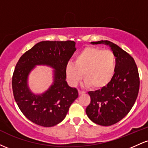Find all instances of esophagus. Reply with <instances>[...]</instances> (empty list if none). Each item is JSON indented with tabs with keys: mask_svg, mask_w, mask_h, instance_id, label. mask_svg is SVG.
I'll use <instances>...</instances> for the list:
<instances>
[{
	"mask_svg": "<svg viewBox=\"0 0 148 148\" xmlns=\"http://www.w3.org/2000/svg\"><path fill=\"white\" fill-rule=\"evenodd\" d=\"M84 93H85L84 91H81V90H79V95H81L84 94Z\"/></svg>",
	"mask_w": 148,
	"mask_h": 148,
	"instance_id": "1",
	"label": "esophagus"
}]
</instances>
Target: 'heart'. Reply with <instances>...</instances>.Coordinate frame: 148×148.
<instances>
[{
  "label": "heart",
  "instance_id": "obj_1",
  "mask_svg": "<svg viewBox=\"0 0 148 148\" xmlns=\"http://www.w3.org/2000/svg\"><path fill=\"white\" fill-rule=\"evenodd\" d=\"M116 59L113 52L98 47H86L78 53L74 62L65 67L67 81L76 86L81 79L85 86L98 90L109 84L115 72Z\"/></svg>",
  "mask_w": 148,
  "mask_h": 148
}]
</instances>
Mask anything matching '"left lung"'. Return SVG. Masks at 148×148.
Masks as SVG:
<instances>
[{"label": "left lung", "mask_w": 148, "mask_h": 148, "mask_svg": "<svg viewBox=\"0 0 148 148\" xmlns=\"http://www.w3.org/2000/svg\"><path fill=\"white\" fill-rule=\"evenodd\" d=\"M108 45L116 59L115 72L108 86L101 90L88 92L91 101L86 109L93 123L111 126L125 118L138 97L139 75L136 64L128 53L108 40L91 42Z\"/></svg>", "instance_id": "obj_1"}]
</instances>
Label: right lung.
<instances>
[{"instance_id": "obj_1", "label": "right lung", "mask_w": 148, "mask_h": 148, "mask_svg": "<svg viewBox=\"0 0 148 148\" xmlns=\"http://www.w3.org/2000/svg\"><path fill=\"white\" fill-rule=\"evenodd\" d=\"M74 41H43L21 56L13 73L12 90L18 108L28 120L42 127H53L66 117L79 96L66 81L65 67L76 50ZM36 65H47L54 71V82L49 89L35 95L29 88L28 76Z\"/></svg>"}]
</instances>
